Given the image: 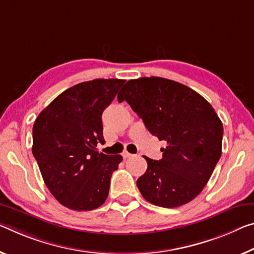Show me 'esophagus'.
Returning a JSON list of instances; mask_svg holds the SVG:
<instances>
[{"instance_id":"34e87169","label":"esophagus","mask_w":254,"mask_h":254,"mask_svg":"<svg viewBox=\"0 0 254 254\" xmlns=\"http://www.w3.org/2000/svg\"><path fill=\"white\" fill-rule=\"evenodd\" d=\"M122 156H123V158H130V157H132L133 155L130 154V152H127V151H123Z\"/></svg>"}]
</instances>
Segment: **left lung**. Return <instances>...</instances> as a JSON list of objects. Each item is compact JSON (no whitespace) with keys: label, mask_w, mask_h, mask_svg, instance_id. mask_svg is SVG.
Instances as JSON below:
<instances>
[{"label":"left lung","mask_w":254,"mask_h":254,"mask_svg":"<svg viewBox=\"0 0 254 254\" xmlns=\"http://www.w3.org/2000/svg\"><path fill=\"white\" fill-rule=\"evenodd\" d=\"M132 107L152 135L167 142L163 158L144 157L148 167L136 181L155 206L175 208L200 194L221 156L223 123L202 96L159 76L128 80L118 95Z\"/></svg>","instance_id":"8db88e82"}]
</instances>
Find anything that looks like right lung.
Here are the masks:
<instances>
[{
	"instance_id": "add662e5",
	"label": "right lung",
	"mask_w": 254,
	"mask_h": 254,
	"mask_svg": "<svg viewBox=\"0 0 254 254\" xmlns=\"http://www.w3.org/2000/svg\"><path fill=\"white\" fill-rule=\"evenodd\" d=\"M121 79L75 84L40 112L33 127V155L54 198L75 211L105 202L121 155L96 150L104 143L102 114L115 98Z\"/></svg>"
}]
</instances>
